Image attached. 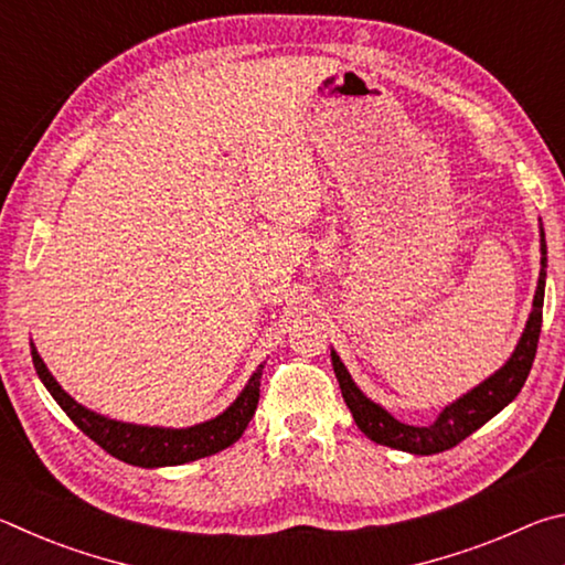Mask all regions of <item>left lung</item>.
I'll use <instances>...</instances> for the list:
<instances>
[{
	"label": "left lung",
	"mask_w": 565,
	"mask_h": 565,
	"mask_svg": "<svg viewBox=\"0 0 565 565\" xmlns=\"http://www.w3.org/2000/svg\"><path fill=\"white\" fill-rule=\"evenodd\" d=\"M543 291H546V234H543L541 226V274L533 296V311L529 321H525L521 341L515 343L511 359L505 361L493 376L468 391L461 398H456L454 404H448L431 426L401 424V420L391 416L386 408H381L374 401L363 396L361 388L353 384L347 366H343L341 359L337 356V351H331L333 374L339 379L341 396L347 401L356 426L371 438V441L416 456L441 454L448 451V448H454L456 444H461L466 436H471L476 428H481L486 420H491L501 408L509 406L511 401L519 396L525 379H529L541 337Z\"/></svg>",
	"instance_id": "8db88e82"
}]
</instances>
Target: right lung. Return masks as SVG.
I'll return each mask as SVG.
<instances>
[{
	"instance_id": "obj_1",
	"label": "right lung",
	"mask_w": 565,
	"mask_h": 565,
	"mask_svg": "<svg viewBox=\"0 0 565 565\" xmlns=\"http://www.w3.org/2000/svg\"><path fill=\"white\" fill-rule=\"evenodd\" d=\"M32 361L42 384L54 396L56 404L62 406L66 416L74 420L76 428H82L84 436H89L94 444L102 446L104 451L119 458L124 463L141 466V468H159V466H181L196 458L212 456L224 451L226 446L236 444L246 431L248 420L254 418L256 404H259V386L264 363L254 371L242 394L228 406L224 414H218L204 424L189 428H161V426H137L99 416L87 406L76 404L66 391L56 384L50 374L46 363L42 361L32 343Z\"/></svg>"
}]
</instances>
